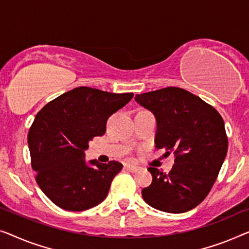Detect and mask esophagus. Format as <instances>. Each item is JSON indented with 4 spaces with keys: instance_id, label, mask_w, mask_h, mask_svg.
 Returning <instances> with one entry per match:
<instances>
[{
    "instance_id": "esophagus-1",
    "label": "esophagus",
    "mask_w": 249,
    "mask_h": 249,
    "mask_svg": "<svg viewBox=\"0 0 249 249\" xmlns=\"http://www.w3.org/2000/svg\"><path fill=\"white\" fill-rule=\"evenodd\" d=\"M125 168H126V169H127V170L132 171V173H136V171H138V170L140 169L139 166H135V164H131V163L125 164Z\"/></svg>"
}]
</instances>
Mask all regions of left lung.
I'll return each mask as SVG.
<instances>
[{
  "mask_svg": "<svg viewBox=\"0 0 249 249\" xmlns=\"http://www.w3.org/2000/svg\"><path fill=\"white\" fill-rule=\"evenodd\" d=\"M135 101L156 116V148L175 155L168 174L148 168L152 183L143 188L142 197L160 211H190L210 193L228 151L221 115L199 97L177 87L136 94Z\"/></svg>",
  "mask_w": 249,
  "mask_h": 249,
  "instance_id": "8db88e82",
  "label": "left lung"
}]
</instances>
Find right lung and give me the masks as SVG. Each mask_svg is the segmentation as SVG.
<instances>
[{
  "instance_id": "1",
  "label": "right lung",
  "mask_w": 249,
  "mask_h": 249,
  "mask_svg": "<svg viewBox=\"0 0 249 249\" xmlns=\"http://www.w3.org/2000/svg\"><path fill=\"white\" fill-rule=\"evenodd\" d=\"M133 93H111L79 87L55 98L38 111L28 133L31 167L44 194L61 209L85 211L106 198L123 164L86 162L94 136L106 132L108 117Z\"/></svg>"
}]
</instances>
